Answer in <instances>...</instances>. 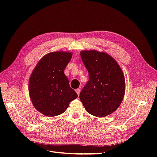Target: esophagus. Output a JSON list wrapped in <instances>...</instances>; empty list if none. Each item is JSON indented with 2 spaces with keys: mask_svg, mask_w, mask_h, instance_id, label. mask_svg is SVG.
Wrapping results in <instances>:
<instances>
[{
  "mask_svg": "<svg viewBox=\"0 0 157 157\" xmlns=\"http://www.w3.org/2000/svg\"><path fill=\"white\" fill-rule=\"evenodd\" d=\"M76 92H77V94H78V96H79V94H80V88H77V89H76Z\"/></svg>",
  "mask_w": 157,
  "mask_h": 157,
  "instance_id": "1",
  "label": "esophagus"
}]
</instances>
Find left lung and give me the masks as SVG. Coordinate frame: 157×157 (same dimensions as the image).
Segmentation results:
<instances>
[{
  "instance_id": "1",
  "label": "left lung",
  "mask_w": 157,
  "mask_h": 157,
  "mask_svg": "<svg viewBox=\"0 0 157 157\" xmlns=\"http://www.w3.org/2000/svg\"><path fill=\"white\" fill-rule=\"evenodd\" d=\"M80 56L89 74V80L80 94L88 113L98 117L115 111L125 93L122 71L111 56L96 50H83Z\"/></svg>"
}]
</instances>
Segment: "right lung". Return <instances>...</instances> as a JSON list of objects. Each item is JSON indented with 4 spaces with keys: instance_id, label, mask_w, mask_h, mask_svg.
<instances>
[{
    "instance_id": "obj_1",
    "label": "right lung",
    "mask_w": 157,
    "mask_h": 157,
    "mask_svg": "<svg viewBox=\"0 0 157 157\" xmlns=\"http://www.w3.org/2000/svg\"><path fill=\"white\" fill-rule=\"evenodd\" d=\"M71 57V52H50L42 58L31 73L29 82L31 100L36 110L45 116L61 115L78 97L64 74Z\"/></svg>"
}]
</instances>
